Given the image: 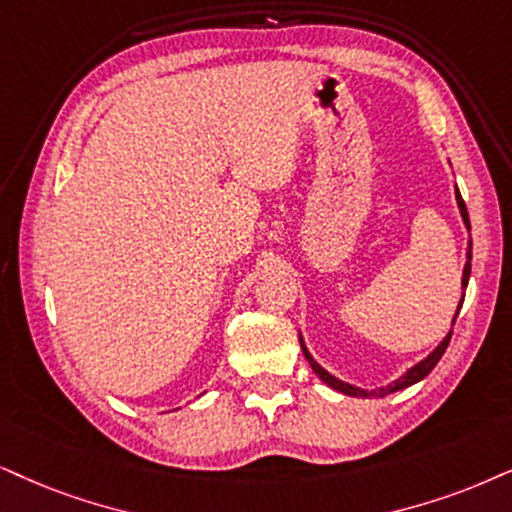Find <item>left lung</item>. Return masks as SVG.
<instances>
[{"instance_id": "left-lung-1", "label": "left lung", "mask_w": 512, "mask_h": 512, "mask_svg": "<svg viewBox=\"0 0 512 512\" xmlns=\"http://www.w3.org/2000/svg\"><path fill=\"white\" fill-rule=\"evenodd\" d=\"M456 200H458V208H461V215H463V222H465V226H468L470 229V219H468V208H465V203H463V196H461V191L456 189ZM470 252H468V262H465V269H463V283L461 286L465 288L468 286V278H470ZM461 304H463V300H461ZM461 304H458V309H461ZM456 316H458V312H456ZM456 316H454V321H456ZM449 340H451V331H449V335H446V338L439 342L437 345V349L432 354H428V359H423L420 361V364H416L413 368H409V371H406L404 375H401L399 380H394L392 385H387V387H380V390H361V387H354V385H347V383H342V380H338L335 378V375H331L328 371H323V368L316 364V361L312 359V354L307 352V347H304V342H302V338H300V345H302V352H304V359L309 361V366L314 368V373L319 375V378L323 380V383H326L328 387H333V390H338V392H342V394H349V397H364V399H368V397H385V394H392V392H397V390H404V387H409V385H413V383H418V380H423L425 375H428L432 368L437 366V361L442 359V354L446 352V347H449Z\"/></svg>"}]
</instances>
